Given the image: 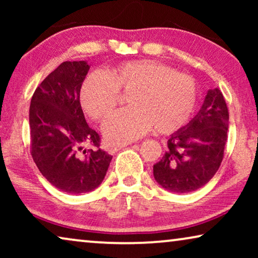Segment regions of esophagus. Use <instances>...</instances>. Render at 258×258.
I'll list each match as a JSON object with an SVG mask.
<instances>
[{"label":"esophagus","mask_w":258,"mask_h":258,"mask_svg":"<svg viewBox=\"0 0 258 258\" xmlns=\"http://www.w3.org/2000/svg\"><path fill=\"white\" fill-rule=\"evenodd\" d=\"M126 147V144H108V151L110 154H115L116 151Z\"/></svg>","instance_id":"esophagus-1"}]
</instances>
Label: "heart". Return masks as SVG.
Instances as JSON below:
<instances>
[{"mask_svg": "<svg viewBox=\"0 0 258 258\" xmlns=\"http://www.w3.org/2000/svg\"><path fill=\"white\" fill-rule=\"evenodd\" d=\"M128 93L132 107L116 111L103 124L111 143H128L156 128L172 134L191 117L197 102V87L191 76L176 73L171 67L154 59H135L103 73H93L81 88V104L96 121H103Z\"/></svg>", "mask_w": 258, "mask_h": 258, "instance_id": "b5f03b06", "label": "heart"}]
</instances>
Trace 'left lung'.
I'll list each match as a JSON object with an SVG mask.
<instances>
[{
	"instance_id": "1",
	"label": "left lung",
	"mask_w": 258,
	"mask_h": 258,
	"mask_svg": "<svg viewBox=\"0 0 258 258\" xmlns=\"http://www.w3.org/2000/svg\"><path fill=\"white\" fill-rule=\"evenodd\" d=\"M229 111L218 88L208 91L199 114L168 140V150L154 165L156 182L186 194L206 185L220 168L228 139Z\"/></svg>"
}]
</instances>
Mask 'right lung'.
<instances>
[{
  "label": "right lung",
  "instance_id": "obj_1",
  "mask_svg": "<svg viewBox=\"0 0 258 258\" xmlns=\"http://www.w3.org/2000/svg\"><path fill=\"white\" fill-rule=\"evenodd\" d=\"M89 66L66 61L36 88L29 109L30 154L47 181L68 194L89 192L104 179L112 156L84 118L80 91ZM84 144L96 146L86 151Z\"/></svg>",
  "mask_w": 258,
  "mask_h": 258
}]
</instances>
